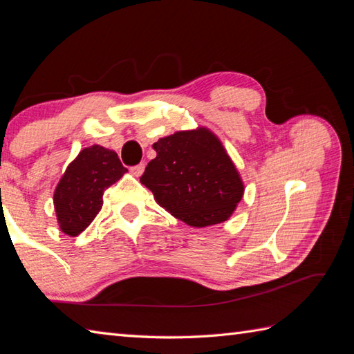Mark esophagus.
I'll list each match as a JSON object with an SVG mask.
<instances>
[{"mask_svg": "<svg viewBox=\"0 0 354 354\" xmlns=\"http://www.w3.org/2000/svg\"><path fill=\"white\" fill-rule=\"evenodd\" d=\"M142 171H145V164H142V162L133 165V167H131V173H132V175H135V176H141Z\"/></svg>", "mask_w": 354, "mask_h": 354, "instance_id": "34e87169", "label": "esophagus"}]
</instances>
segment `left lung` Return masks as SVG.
<instances>
[{
    "instance_id": "obj_1",
    "label": "left lung",
    "mask_w": 354,
    "mask_h": 354,
    "mask_svg": "<svg viewBox=\"0 0 354 354\" xmlns=\"http://www.w3.org/2000/svg\"><path fill=\"white\" fill-rule=\"evenodd\" d=\"M155 160L140 181L158 204L192 227L225 222L243 196V184L221 141L207 129L158 140Z\"/></svg>"
}]
</instances>
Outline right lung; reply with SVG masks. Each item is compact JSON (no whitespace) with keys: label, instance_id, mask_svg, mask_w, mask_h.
Wrapping results in <instances>:
<instances>
[{"label":"right lung","instance_id":"right-lung-1","mask_svg":"<svg viewBox=\"0 0 354 354\" xmlns=\"http://www.w3.org/2000/svg\"><path fill=\"white\" fill-rule=\"evenodd\" d=\"M127 169L112 150L91 146L82 150L57 184L55 208L61 230L71 237L89 227L103 205V193Z\"/></svg>","mask_w":354,"mask_h":354}]
</instances>
